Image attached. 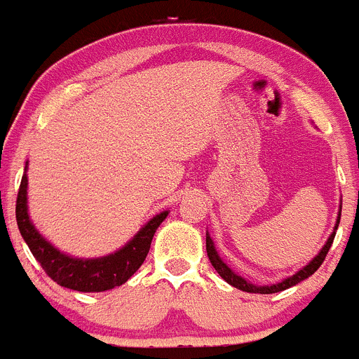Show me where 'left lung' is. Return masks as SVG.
Listing matches in <instances>:
<instances>
[{
	"mask_svg": "<svg viewBox=\"0 0 359 359\" xmlns=\"http://www.w3.org/2000/svg\"><path fill=\"white\" fill-rule=\"evenodd\" d=\"M338 224H340V215H338V222H337V227H334V231L338 229ZM334 236H337V232H332V234L329 236L327 243L324 245V248L320 250V254H318V256H316L311 263L306 264V266L302 268L300 272H297L295 276L288 277V279H284L283 283H279V284H273V286H254V284H250L248 280H245L243 277L236 276L231 268H229L224 261L219 259L218 252H216L215 245H212V240L209 238V236H205V248H208L209 261H211V264L215 266V270L219 273V277H222V279L227 280L231 286H234V288H238V290H243V292H248V293H263L264 295V293H277V292H283V290H286V288H292V286L299 284L300 280H304V279H308L309 276H313V273H315L316 270L320 268V264L324 263L329 248H331V245H332V240H334Z\"/></svg>",
	"mask_w": 359,
	"mask_h": 359,
	"instance_id": "1",
	"label": "left lung"
}]
</instances>
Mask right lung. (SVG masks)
Returning <instances> with one entry per match:
<instances>
[{
  "mask_svg": "<svg viewBox=\"0 0 359 359\" xmlns=\"http://www.w3.org/2000/svg\"><path fill=\"white\" fill-rule=\"evenodd\" d=\"M166 216L168 211L154 216L134 236V240L116 254L102 259H75L51 247L32 225L27 211V173L22 175L18 200H15V219H18L19 232L30 247L34 257L43 266L48 277L64 288L76 290V292H105L127 283L143 264L150 250L151 238Z\"/></svg>",
  "mask_w": 359,
  "mask_h": 359,
  "instance_id": "add662e5",
  "label": "right lung"
}]
</instances>
